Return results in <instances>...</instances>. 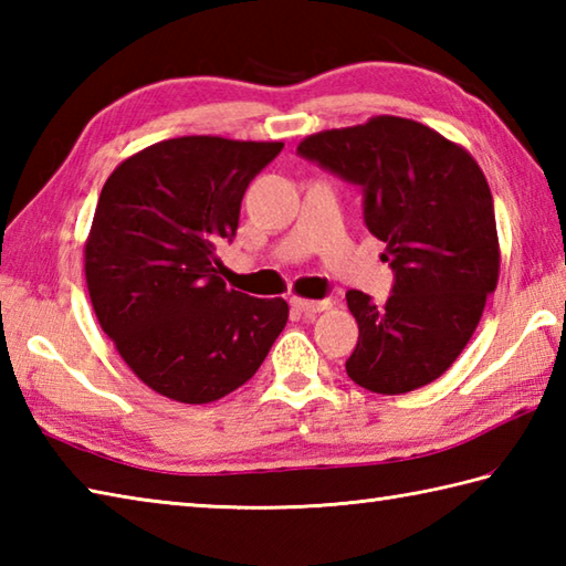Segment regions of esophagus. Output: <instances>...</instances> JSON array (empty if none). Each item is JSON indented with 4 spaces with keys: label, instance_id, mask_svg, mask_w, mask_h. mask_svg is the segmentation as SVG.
Returning a JSON list of instances; mask_svg holds the SVG:
<instances>
[{
    "label": "esophagus",
    "instance_id": "esophagus-1",
    "mask_svg": "<svg viewBox=\"0 0 566 566\" xmlns=\"http://www.w3.org/2000/svg\"><path fill=\"white\" fill-rule=\"evenodd\" d=\"M292 306L298 308V312H304V314H318V312H326V308H331V302H328V298H321V302H314V298L294 296L292 298Z\"/></svg>",
    "mask_w": 566,
    "mask_h": 566
}]
</instances>
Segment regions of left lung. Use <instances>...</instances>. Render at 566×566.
Segmentation results:
<instances>
[{
  "label": "left lung",
  "mask_w": 566,
  "mask_h": 566,
  "mask_svg": "<svg viewBox=\"0 0 566 566\" xmlns=\"http://www.w3.org/2000/svg\"><path fill=\"white\" fill-rule=\"evenodd\" d=\"M296 151L363 186L365 226L395 272L385 304L346 294L360 331L348 378L378 395L434 382L467 348L501 272L481 166L437 129L395 115L316 132Z\"/></svg>",
  "instance_id": "8db88e82"
}]
</instances>
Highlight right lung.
<instances>
[{
  "instance_id": "right-lung-1",
  "label": "right lung",
  "mask_w": 566,
  "mask_h": 566,
  "mask_svg": "<svg viewBox=\"0 0 566 566\" xmlns=\"http://www.w3.org/2000/svg\"><path fill=\"white\" fill-rule=\"evenodd\" d=\"M284 142L176 137L107 176L85 240V282L119 358L154 392L208 405L245 385L290 318L284 298L220 280L250 181Z\"/></svg>"
}]
</instances>
